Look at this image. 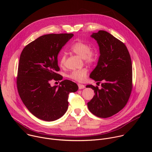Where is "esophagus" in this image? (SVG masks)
Returning <instances> with one entry per match:
<instances>
[{
    "label": "esophagus",
    "mask_w": 152,
    "mask_h": 152,
    "mask_svg": "<svg viewBox=\"0 0 152 152\" xmlns=\"http://www.w3.org/2000/svg\"><path fill=\"white\" fill-rule=\"evenodd\" d=\"M78 87H79V90H81V89H83V88H85V86L84 85H83V84H80V83H78Z\"/></svg>",
    "instance_id": "34e87169"
}]
</instances>
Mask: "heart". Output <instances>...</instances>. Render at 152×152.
I'll return each mask as SVG.
<instances>
[{"label":"heart","instance_id":"b5f03b06","mask_svg":"<svg viewBox=\"0 0 152 152\" xmlns=\"http://www.w3.org/2000/svg\"><path fill=\"white\" fill-rule=\"evenodd\" d=\"M70 50L76 55L82 57L86 62L93 64L96 62L98 59V53L96 49H91L88 43L82 40L74 42L70 46ZM67 56L66 53H61L59 57V63L61 67L65 66ZM88 74V70L82 69L73 71L70 75L69 77L73 80L82 82L84 80Z\"/></svg>","mask_w":152,"mask_h":152}]
</instances>
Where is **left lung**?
Wrapping results in <instances>:
<instances>
[{"label":"left lung","instance_id":"1","mask_svg":"<svg viewBox=\"0 0 152 152\" xmlns=\"http://www.w3.org/2000/svg\"><path fill=\"white\" fill-rule=\"evenodd\" d=\"M99 45L100 56L96 67L90 77L102 81L101 88L86 86L95 95L87 103L88 110L96 116L107 118L118 113L127 104L132 90V66L131 56L123 42L104 31L91 36Z\"/></svg>","mask_w":152,"mask_h":152}]
</instances>
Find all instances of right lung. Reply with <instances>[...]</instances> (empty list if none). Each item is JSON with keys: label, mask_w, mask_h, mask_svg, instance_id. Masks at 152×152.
Here are the masks:
<instances>
[{"label": "right lung", "mask_w": 152, "mask_h": 152, "mask_svg": "<svg viewBox=\"0 0 152 152\" xmlns=\"http://www.w3.org/2000/svg\"><path fill=\"white\" fill-rule=\"evenodd\" d=\"M73 34H51L38 37L21 52L18 67L17 86L19 96L28 110L39 119L52 121L66 113L69 94L78 90L69 80L60 85H50L52 80H61L58 55Z\"/></svg>", "instance_id": "1"}]
</instances>
